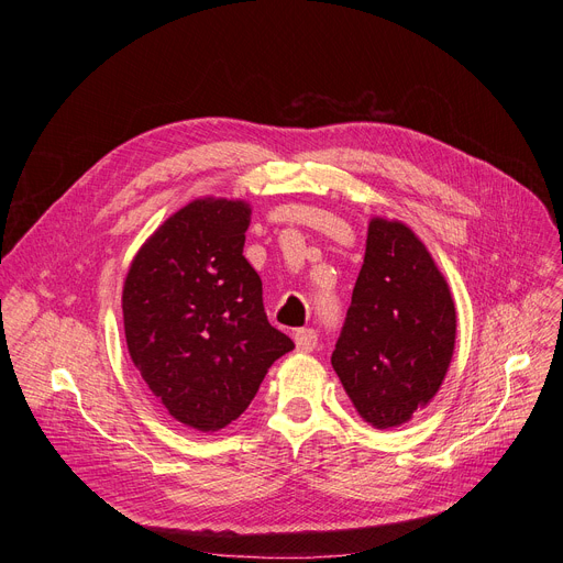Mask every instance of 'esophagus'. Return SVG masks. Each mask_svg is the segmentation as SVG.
<instances>
[{
  "instance_id": "1",
  "label": "esophagus",
  "mask_w": 563,
  "mask_h": 563,
  "mask_svg": "<svg viewBox=\"0 0 563 563\" xmlns=\"http://www.w3.org/2000/svg\"><path fill=\"white\" fill-rule=\"evenodd\" d=\"M294 342H297V349H299V351L310 353V351H314V346H317V333H314L312 329H301V331L294 333Z\"/></svg>"
}]
</instances>
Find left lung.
Instances as JSON below:
<instances>
[{"label": "left lung", "mask_w": 563, "mask_h": 563, "mask_svg": "<svg viewBox=\"0 0 563 563\" xmlns=\"http://www.w3.org/2000/svg\"><path fill=\"white\" fill-rule=\"evenodd\" d=\"M454 344L456 306L429 249L406 223L372 217L331 356L353 408L374 429L408 422L440 390Z\"/></svg>", "instance_id": "obj_1"}]
</instances>
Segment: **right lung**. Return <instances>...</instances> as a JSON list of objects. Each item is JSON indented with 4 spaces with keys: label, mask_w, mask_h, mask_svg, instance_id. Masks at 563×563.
Masks as SVG:
<instances>
[{
    "label": "right lung",
    "mask_w": 563,
    "mask_h": 563,
    "mask_svg": "<svg viewBox=\"0 0 563 563\" xmlns=\"http://www.w3.org/2000/svg\"><path fill=\"white\" fill-rule=\"evenodd\" d=\"M249 223L246 200L196 198L147 236L123 285L134 367L173 420L202 433L240 418L294 349L266 319Z\"/></svg>",
    "instance_id": "1"
}]
</instances>
